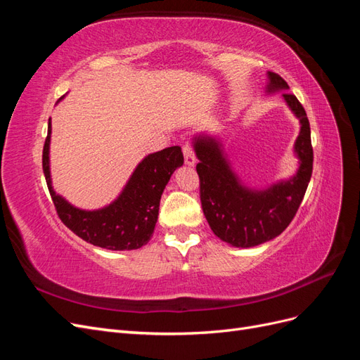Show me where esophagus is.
<instances>
[{"mask_svg": "<svg viewBox=\"0 0 360 360\" xmlns=\"http://www.w3.org/2000/svg\"><path fill=\"white\" fill-rule=\"evenodd\" d=\"M183 156H184V163H186V165L193 167L195 163H197V158H195L193 148L189 144L183 146Z\"/></svg>", "mask_w": 360, "mask_h": 360, "instance_id": "1", "label": "esophagus"}]
</instances>
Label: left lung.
I'll return each mask as SVG.
<instances>
[{
    "label": "left lung",
    "mask_w": 360,
    "mask_h": 360,
    "mask_svg": "<svg viewBox=\"0 0 360 360\" xmlns=\"http://www.w3.org/2000/svg\"><path fill=\"white\" fill-rule=\"evenodd\" d=\"M288 84L278 73L267 72L266 93L279 91L300 132L294 143L299 168L294 176L271 183L267 188H250L234 171L219 136L198 134L192 146L200 163L201 204L214 236L236 248H252L278 237L292 221L307 192L312 174L311 127L307 112L294 94L285 93Z\"/></svg>",
    "instance_id": "1"
}]
</instances>
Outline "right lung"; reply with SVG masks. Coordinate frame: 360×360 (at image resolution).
Instances as JSON below:
<instances>
[{"mask_svg":"<svg viewBox=\"0 0 360 360\" xmlns=\"http://www.w3.org/2000/svg\"><path fill=\"white\" fill-rule=\"evenodd\" d=\"M51 134L49 118L43 147V172L63 224L86 243L110 250H132L147 245L153 237L163 189L174 171L183 165L181 148L174 146L146 156L114 201L101 209L84 210L53 191L49 165Z\"/></svg>","mask_w":360,"mask_h":360,"instance_id":"obj_1","label":"right lung"}]
</instances>
